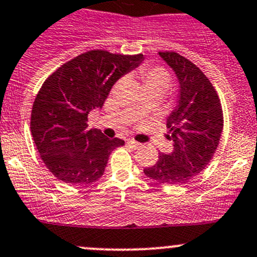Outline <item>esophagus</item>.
Listing matches in <instances>:
<instances>
[{
  "label": "esophagus",
  "mask_w": 257,
  "mask_h": 257,
  "mask_svg": "<svg viewBox=\"0 0 257 257\" xmlns=\"http://www.w3.org/2000/svg\"><path fill=\"white\" fill-rule=\"evenodd\" d=\"M126 145H129V147H131V148H134V149H137V148L139 147L140 144L138 142H136V140L128 139V140H126Z\"/></svg>",
  "instance_id": "obj_1"
}]
</instances>
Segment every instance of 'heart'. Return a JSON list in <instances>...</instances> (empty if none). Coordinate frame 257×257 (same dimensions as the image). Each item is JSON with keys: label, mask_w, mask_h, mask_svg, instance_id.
<instances>
[{"label": "heart", "mask_w": 257, "mask_h": 257, "mask_svg": "<svg viewBox=\"0 0 257 257\" xmlns=\"http://www.w3.org/2000/svg\"><path fill=\"white\" fill-rule=\"evenodd\" d=\"M140 76H142L143 81H144V85L147 87V90L155 87L167 90V87L170 86V75L163 67L143 66L140 69ZM119 83H121V81L117 83V86Z\"/></svg>", "instance_id": "obj_1"}]
</instances>
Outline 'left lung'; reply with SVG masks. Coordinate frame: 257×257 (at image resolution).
<instances>
[{"label":"left lung","instance_id":"obj_1","mask_svg":"<svg viewBox=\"0 0 257 257\" xmlns=\"http://www.w3.org/2000/svg\"><path fill=\"white\" fill-rule=\"evenodd\" d=\"M178 80L177 106L167 117L170 154H160L148 177L165 185H183L201 174L212 160L223 131V110L217 91L192 61L175 51H159Z\"/></svg>","mask_w":257,"mask_h":257}]
</instances>
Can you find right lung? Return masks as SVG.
I'll return each mask as SVG.
<instances>
[{
    "label": "right lung",
    "mask_w": 257,
    "mask_h": 257,
    "mask_svg": "<svg viewBox=\"0 0 257 257\" xmlns=\"http://www.w3.org/2000/svg\"><path fill=\"white\" fill-rule=\"evenodd\" d=\"M143 60V54L91 50L44 81L32 108L31 131L43 163L58 180L90 185L103 175L110 153L124 140L88 129V114L102 108L113 85Z\"/></svg>",
    "instance_id": "obj_1"
}]
</instances>
